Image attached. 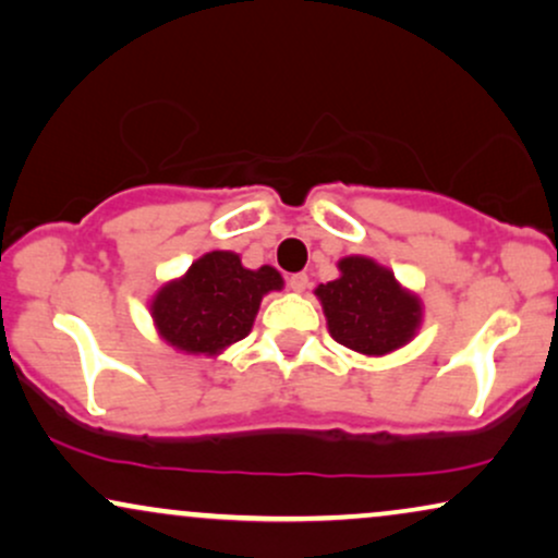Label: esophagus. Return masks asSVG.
<instances>
[{
  "label": "esophagus",
  "mask_w": 558,
  "mask_h": 558,
  "mask_svg": "<svg viewBox=\"0 0 558 558\" xmlns=\"http://www.w3.org/2000/svg\"><path fill=\"white\" fill-rule=\"evenodd\" d=\"M288 288H291L293 293H303L308 288V275L306 272H295L288 278Z\"/></svg>",
  "instance_id": "34e87169"
}]
</instances>
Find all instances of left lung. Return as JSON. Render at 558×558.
<instances>
[{"mask_svg":"<svg viewBox=\"0 0 558 558\" xmlns=\"http://www.w3.org/2000/svg\"><path fill=\"white\" fill-rule=\"evenodd\" d=\"M340 278L316 288L329 335L363 355H386L417 335L422 303L404 291L389 267L371 257H342Z\"/></svg>","mask_w":558,"mask_h":558,"instance_id":"8db88e82","label":"left lung"}]
</instances>
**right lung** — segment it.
Returning a JSON list of instances; mask_svg holds the SVG:
<instances>
[{
	"instance_id": "1",
	"label": "right lung",
	"mask_w": 558,
	"mask_h": 558,
	"mask_svg": "<svg viewBox=\"0 0 558 558\" xmlns=\"http://www.w3.org/2000/svg\"><path fill=\"white\" fill-rule=\"evenodd\" d=\"M283 278L270 265L246 270L234 252H208L151 299L161 340L190 355H218L250 335L263 295L280 291Z\"/></svg>"
}]
</instances>
